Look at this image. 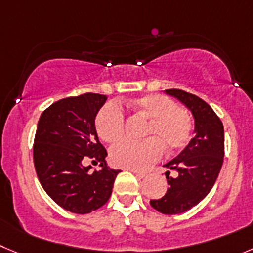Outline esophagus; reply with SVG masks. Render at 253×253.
I'll return each instance as SVG.
<instances>
[{
  "instance_id": "esophagus-1",
  "label": "esophagus",
  "mask_w": 253,
  "mask_h": 253,
  "mask_svg": "<svg viewBox=\"0 0 253 253\" xmlns=\"http://www.w3.org/2000/svg\"><path fill=\"white\" fill-rule=\"evenodd\" d=\"M131 172H133L134 175H136L138 177H140V179H143V177L146 176V172L145 171H139V170H131Z\"/></svg>"
}]
</instances>
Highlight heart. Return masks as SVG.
<instances>
[{"label": "heart", "mask_w": 253, "mask_h": 253, "mask_svg": "<svg viewBox=\"0 0 253 253\" xmlns=\"http://www.w3.org/2000/svg\"><path fill=\"white\" fill-rule=\"evenodd\" d=\"M128 107L150 119L145 140L123 139L110 148V160L114 165L128 169H144L158 160L163 146L176 151L187 145L192 133V120L189 113L179 108L170 98L150 94L136 98ZM124 112L117 103H108L95 119L98 135L107 143L118 140L124 133Z\"/></svg>", "instance_id": "b5f03b06"}]
</instances>
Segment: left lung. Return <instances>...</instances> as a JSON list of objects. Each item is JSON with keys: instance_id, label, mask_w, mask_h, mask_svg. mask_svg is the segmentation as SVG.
I'll return each mask as SVG.
<instances>
[{"instance_id": "left-lung-1", "label": "left lung", "mask_w": 253, "mask_h": 253, "mask_svg": "<svg viewBox=\"0 0 253 253\" xmlns=\"http://www.w3.org/2000/svg\"><path fill=\"white\" fill-rule=\"evenodd\" d=\"M165 93L176 98L194 117V138L184 150L164 165L169 184L167 194L150 200V205L165 215H176L190 210L208 196L212 189L225 153L223 125L212 108L201 98L180 89H167ZM177 171L171 178L169 171Z\"/></svg>"}]
</instances>
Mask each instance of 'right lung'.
<instances>
[{"instance_id": "1", "label": "right lung", "mask_w": 253, "mask_h": 253, "mask_svg": "<svg viewBox=\"0 0 253 253\" xmlns=\"http://www.w3.org/2000/svg\"><path fill=\"white\" fill-rule=\"evenodd\" d=\"M107 99L95 93L64 98L48 107L38 120L36 172L50 199L69 212L83 215L102 208L120 171L108 167L107 150L95 129V117ZM86 158L100 162L101 170L85 167Z\"/></svg>"}]
</instances>
